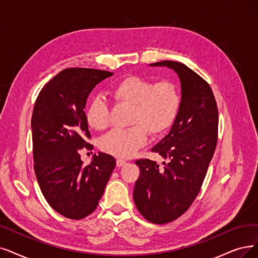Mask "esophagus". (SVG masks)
Returning a JSON list of instances; mask_svg holds the SVG:
<instances>
[{"mask_svg": "<svg viewBox=\"0 0 258 258\" xmlns=\"http://www.w3.org/2000/svg\"><path fill=\"white\" fill-rule=\"evenodd\" d=\"M127 162L125 161V160H121V159H118L117 161H116V165L118 167H121V166H123V165H125Z\"/></svg>", "mask_w": 258, "mask_h": 258, "instance_id": "1", "label": "esophagus"}]
</instances>
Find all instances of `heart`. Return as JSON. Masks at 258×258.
I'll return each mask as SVG.
<instances>
[{
    "instance_id": "heart-1",
    "label": "heart",
    "mask_w": 258,
    "mask_h": 258,
    "mask_svg": "<svg viewBox=\"0 0 258 258\" xmlns=\"http://www.w3.org/2000/svg\"><path fill=\"white\" fill-rule=\"evenodd\" d=\"M111 98L132 107L128 129H115L100 140V148L115 157H132L145 145L148 133L159 135L166 130L176 117L180 107V94L173 84L162 81L152 85L140 76L121 79L109 91ZM89 125L95 130L108 126V106L101 98H95L87 111Z\"/></svg>"
}]
</instances>
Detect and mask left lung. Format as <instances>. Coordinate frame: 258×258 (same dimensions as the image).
Here are the masks:
<instances>
[{
  "instance_id": "1",
  "label": "left lung",
  "mask_w": 258,
  "mask_h": 258,
  "mask_svg": "<svg viewBox=\"0 0 258 258\" xmlns=\"http://www.w3.org/2000/svg\"><path fill=\"white\" fill-rule=\"evenodd\" d=\"M172 70L179 77L181 101L169 132L152 151L165 160L136 161L140 177L133 190L139 212L163 224L177 219L197 197L217 144L218 109L211 87L183 63L165 60L149 64Z\"/></svg>"
}]
</instances>
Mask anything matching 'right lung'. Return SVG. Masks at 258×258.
<instances>
[{
  "instance_id": "right-lung-1",
  "label": "right lung",
  "mask_w": 258,
  "mask_h": 258,
  "mask_svg": "<svg viewBox=\"0 0 258 258\" xmlns=\"http://www.w3.org/2000/svg\"><path fill=\"white\" fill-rule=\"evenodd\" d=\"M113 73L94 69L61 71L41 90L32 116L35 173L47 203L70 219L94 212L116 162L95 153L84 165L79 151L92 148L85 113L96 85Z\"/></svg>"
}]
</instances>
